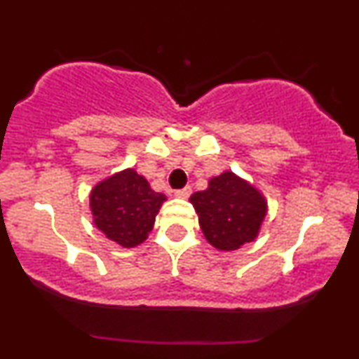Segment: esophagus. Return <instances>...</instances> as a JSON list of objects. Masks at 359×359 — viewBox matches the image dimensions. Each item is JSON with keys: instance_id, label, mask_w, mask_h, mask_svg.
I'll use <instances>...</instances> for the list:
<instances>
[{"instance_id": "1", "label": "esophagus", "mask_w": 359, "mask_h": 359, "mask_svg": "<svg viewBox=\"0 0 359 359\" xmlns=\"http://www.w3.org/2000/svg\"><path fill=\"white\" fill-rule=\"evenodd\" d=\"M191 192H192V189L189 187V185H185L184 189H177L174 194H175L177 197H182V199H187V197L191 196Z\"/></svg>"}]
</instances>
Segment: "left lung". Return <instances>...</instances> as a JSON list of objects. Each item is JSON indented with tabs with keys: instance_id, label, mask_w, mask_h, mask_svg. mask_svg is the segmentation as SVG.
<instances>
[{
	"instance_id": "8db88e82",
	"label": "left lung",
	"mask_w": 359,
	"mask_h": 359,
	"mask_svg": "<svg viewBox=\"0 0 359 359\" xmlns=\"http://www.w3.org/2000/svg\"><path fill=\"white\" fill-rule=\"evenodd\" d=\"M205 240L217 250H238L257 238L266 203L253 185L233 172L214 177L205 191L191 196Z\"/></svg>"
}]
</instances>
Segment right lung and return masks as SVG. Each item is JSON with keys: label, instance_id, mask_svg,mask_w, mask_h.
Returning a JSON list of instances; mask_svg holds the SVG:
<instances>
[{"label": "right lung", "instance_id": "right-lung-1", "mask_svg": "<svg viewBox=\"0 0 359 359\" xmlns=\"http://www.w3.org/2000/svg\"><path fill=\"white\" fill-rule=\"evenodd\" d=\"M165 196L150 189L133 168L102 180L90 192L94 224L111 241L131 248L147 240Z\"/></svg>", "mask_w": 359, "mask_h": 359}]
</instances>
